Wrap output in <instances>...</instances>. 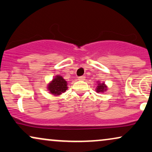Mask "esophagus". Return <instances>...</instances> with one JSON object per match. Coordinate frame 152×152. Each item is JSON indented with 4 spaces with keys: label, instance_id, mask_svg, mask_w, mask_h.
<instances>
[{
    "label": "esophagus",
    "instance_id": "34e87169",
    "mask_svg": "<svg viewBox=\"0 0 152 152\" xmlns=\"http://www.w3.org/2000/svg\"><path fill=\"white\" fill-rule=\"evenodd\" d=\"M85 78H86L85 76H79V77H78V80H85Z\"/></svg>",
    "mask_w": 152,
    "mask_h": 152
}]
</instances>
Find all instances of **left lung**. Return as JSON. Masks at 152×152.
I'll return each instance as SVG.
<instances>
[{"label":"left lung","mask_w":152,"mask_h":152,"mask_svg":"<svg viewBox=\"0 0 152 152\" xmlns=\"http://www.w3.org/2000/svg\"><path fill=\"white\" fill-rule=\"evenodd\" d=\"M107 90V87L105 86L104 83H99L98 86H97V89H96V91L97 93H100V92H104Z\"/></svg>","instance_id":"left-lung-1"}]
</instances>
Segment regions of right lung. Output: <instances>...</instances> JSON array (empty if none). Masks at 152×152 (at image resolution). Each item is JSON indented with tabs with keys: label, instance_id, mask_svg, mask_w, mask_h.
<instances>
[{
	"label": "right lung",
	"instance_id": "right-lung-1",
	"mask_svg": "<svg viewBox=\"0 0 152 152\" xmlns=\"http://www.w3.org/2000/svg\"><path fill=\"white\" fill-rule=\"evenodd\" d=\"M48 89L53 95H59L67 90V83L61 76H57L49 84Z\"/></svg>",
	"mask_w": 152,
	"mask_h": 152
}]
</instances>
